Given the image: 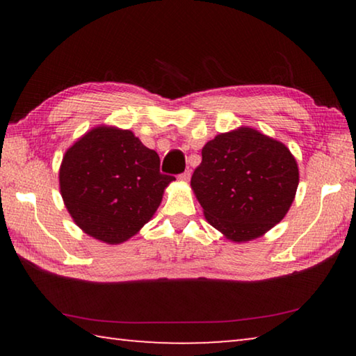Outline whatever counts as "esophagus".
<instances>
[{
    "label": "esophagus",
    "instance_id": "34e87169",
    "mask_svg": "<svg viewBox=\"0 0 356 356\" xmlns=\"http://www.w3.org/2000/svg\"><path fill=\"white\" fill-rule=\"evenodd\" d=\"M190 179H191V171H185V172H182L179 176V180L182 184H188L190 182Z\"/></svg>",
    "mask_w": 356,
    "mask_h": 356
}]
</instances>
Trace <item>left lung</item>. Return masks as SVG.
I'll list each match as a JSON object with an SVG mask.
<instances>
[{"mask_svg": "<svg viewBox=\"0 0 356 356\" xmlns=\"http://www.w3.org/2000/svg\"><path fill=\"white\" fill-rule=\"evenodd\" d=\"M298 180L297 160L286 144L242 125L202 147L191 190L210 225L231 242L245 243L284 218Z\"/></svg>", "mask_w": 356, "mask_h": 356, "instance_id": "1", "label": "left lung"}]
</instances>
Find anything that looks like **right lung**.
Instances as JSON below:
<instances>
[{"label": "right lung", "instance_id": "1", "mask_svg": "<svg viewBox=\"0 0 356 356\" xmlns=\"http://www.w3.org/2000/svg\"><path fill=\"white\" fill-rule=\"evenodd\" d=\"M172 176L134 131L99 125L65 150L59 190L75 225L108 245L127 242L159 209Z\"/></svg>", "mask_w": 356, "mask_h": 356}]
</instances>
